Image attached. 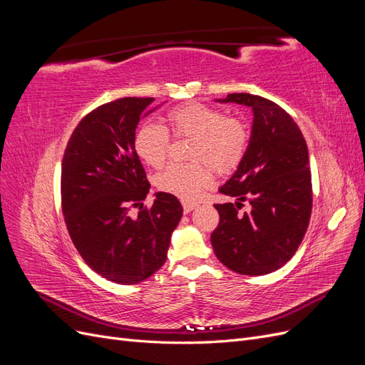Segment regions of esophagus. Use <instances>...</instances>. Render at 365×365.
I'll return each mask as SVG.
<instances>
[{"mask_svg":"<svg viewBox=\"0 0 365 365\" xmlns=\"http://www.w3.org/2000/svg\"><path fill=\"white\" fill-rule=\"evenodd\" d=\"M195 207H196V204H195V202H185V201H182V208H184V213H190Z\"/></svg>","mask_w":365,"mask_h":365,"instance_id":"1","label":"esophagus"}]
</instances>
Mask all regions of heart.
I'll list each match as a JSON object with an SVG mask.
<instances>
[{
	"instance_id": "obj_1",
	"label": "heart",
	"mask_w": 365,
	"mask_h": 365,
	"mask_svg": "<svg viewBox=\"0 0 365 365\" xmlns=\"http://www.w3.org/2000/svg\"><path fill=\"white\" fill-rule=\"evenodd\" d=\"M170 134L175 138H192L189 164L168 165L157 175L155 185L182 201H195L212 184L213 173L233 172L245 157L248 148V129L244 121L225 117L220 109L204 103H185L168 113ZM170 137L163 126L146 123L134 135L137 155L150 168H161L168 158Z\"/></svg>"
}]
</instances>
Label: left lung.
Instances as JSON below:
<instances>
[{"instance_id": "8db88e82", "label": "left lung", "mask_w": 365, "mask_h": 365, "mask_svg": "<svg viewBox=\"0 0 365 365\" xmlns=\"http://www.w3.org/2000/svg\"><path fill=\"white\" fill-rule=\"evenodd\" d=\"M219 102L252 109L245 157L219 192L236 202L215 204L216 257L231 271L263 275L282 268L300 247L312 212V178L306 140L292 117L268 98L228 94ZM249 202L247 212L238 210Z\"/></svg>"}]
</instances>
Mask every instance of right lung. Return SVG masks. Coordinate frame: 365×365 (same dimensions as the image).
<instances>
[{"instance_id":"1","label":"right lung","mask_w":365,"mask_h":365,"mask_svg":"<svg viewBox=\"0 0 365 365\" xmlns=\"http://www.w3.org/2000/svg\"><path fill=\"white\" fill-rule=\"evenodd\" d=\"M153 97H123L98 106L76 126L62 158V213L85 263L106 280L134 284L158 271L182 216L178 197L150 184L134 149L138 121ZM140 210L130 216V208Z\"/></svg>"}]
</instances>
